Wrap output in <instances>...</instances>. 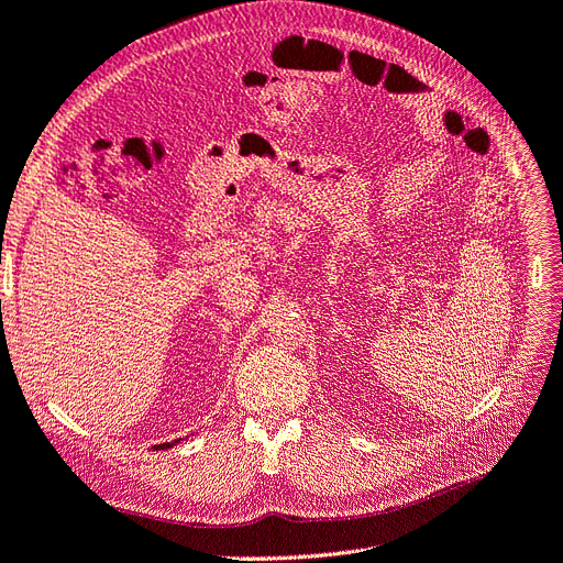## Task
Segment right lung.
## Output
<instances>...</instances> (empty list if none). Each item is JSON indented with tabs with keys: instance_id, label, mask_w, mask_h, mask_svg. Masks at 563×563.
I'll return each instance as SVG.
<instances>
[{
	"instance_id": "add662e5",
	"label": "right lung",
	"mask_w": 563,
	"mask_h": 563,
	"mask_svg": "<svg viewBox=\"0 0 563 563\" xmlns=\"http://www.w3.org/2000/svg\"><path fill=\"white\" fill-rule=\"evenodd\" d=\"M180 441V439H178ZM178 441H172V443H159V445H153V450H169V448H174Z\"/></svg>"
}]
</instances>
